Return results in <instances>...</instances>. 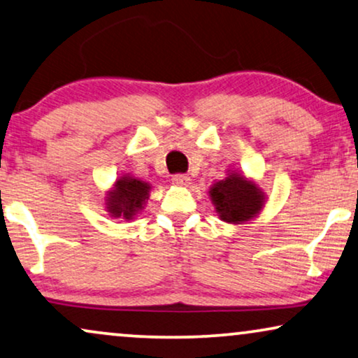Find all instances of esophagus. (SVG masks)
Listing matches in <instances>:
<instances>
[{
    "instance_id": "34e87169",
    "label": "esophagus",
    "mask_w": 358,
    "mask_h": 358,
    "mask_svg": "<svg viewBox=\"0 0 358 358\" xmlns=\"http://www.w3.org/2000/svg\"><path fill=\"white\" fill-rule=\"evenodd\" d=\"M171 183L176 185V187H187L189 183V176L183 173H176L171 176Z\"/></svg>"
}]
</instances>
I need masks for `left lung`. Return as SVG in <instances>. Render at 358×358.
Listing matches in <instances>:
<instances>
[{"mask_svg":"<svg viewBox=\"0 0 358 358\" xmlns=\"http://www.w3.org/2000/svg\"><path fill=\"white\" fill-rule=\"evenodd\" d=\"M211 201L222 221L241 224L255 217L264 204V193L244 176L232 173L209 189Z\"/></svg>","mask_w":358,"mask_h":358,"instance_id":"1","label":"left lung"}]
</instances>
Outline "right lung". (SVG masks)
I'll return each instance as SVG.
<instances>
[{"label": "right lung", "mask_w": 358, "mask_h": 358, "mask_svg": "<svg viewBox=\"0 0 358 358\" xmlns=\"http://www.w3.org/2000/svg\"><path fill=\"white\" fill-rule=\"evenodd\" d=\"M150 185L137 178L122 176L116 182V188L108 196V211L114 217L132 219L149 196Z\"/></svg>", "instance_id": "1"}]
</instances>
